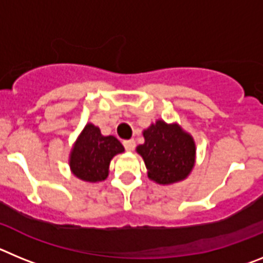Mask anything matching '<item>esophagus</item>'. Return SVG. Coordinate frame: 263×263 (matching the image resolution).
Here are the masks:
<instances>
[{"label": "esophagus", "mask_w": 263, "mask_h": 263, "mask_svg": "<svg viewBox=\"0 0 263 263\" xmlns=\"http://www.w3.org/2000/svg\"><path fill=\"white\" fill-rule=\"evenodd\" d=\"M124 146L127 152H133L136 147V142H134V139H127V141H124Z\"/></svg>", "instance_id": "34e87169"}]
</instances>
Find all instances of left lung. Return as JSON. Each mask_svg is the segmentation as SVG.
<instances>
[{"label":"left lung","instance_id":"1","mask_svg":"<svg viewBox=\"0 0 263 263\" xmlns=\"http://www.w3.org/2000/svg\"><path fill=\"white\" fill-rule=\"evenodd\" d=\"M143 138L145 142L136 150L145 162L150 180L170 185L190 176L196 162V143L180 125L157 120L143 130Z\"/></svg>","mask_w":263,"mask_h":263}]
</instances>
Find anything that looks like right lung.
<instances>
[{
	"label": "right lung",
	"mask_w": 263,
	"mask_h": 263,
	"mask_svg": "<svg viewBox=\"0 0 263 263\" xmlns=\"http://www.w3.org/2000/svg\"><path fill=\"white\" fill-rule=\"evenodd\" d=\"M124 152V146L116 137L103 136L99 126L88 122L71 148L69 168L83 182H103L109 175L110 160Z\"/></svg>",
	"instance_id": "1"
}]
</instances>
